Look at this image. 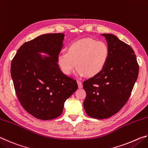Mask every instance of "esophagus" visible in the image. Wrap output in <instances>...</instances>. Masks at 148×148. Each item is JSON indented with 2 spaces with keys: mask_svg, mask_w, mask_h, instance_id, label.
<instances>
[{
  "mask_svg": "<svg viewBox=\"0 0 148 148\" xmlns=\"http://www.w3.org/2000/svg\"><path fill=\"white\" fill-rule=\"evenodd\" d=\"M77 85H78V87L79 89H81L83 87V85H82V83L80 81H77Z\"/></svg>",
  "mask_w": 148,
  "mask_h": 148,
  "instance_id": "34e87169",
  "label": "esophagus"
}]
</instances>
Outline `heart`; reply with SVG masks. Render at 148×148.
Wrapping results in <instances>:
<instances>
[{"label":"heart","instance_id":"b5f03b06","mask_svg":"<svg viewBox=\"0 0 148 148\" xmlns=\"http://www.w3.org/2000/svg\"><path fill=\"white\" fill-rule=\"evenodd\" d=\"M110 53L108 46L104 42L81 39L72 42L67 47L66 52L59 55L58 62L64 74H71L77 65L78 76L94 77L106 67Z\"/></svg>","mask_w":148,"mask_h":148}]
</instances>
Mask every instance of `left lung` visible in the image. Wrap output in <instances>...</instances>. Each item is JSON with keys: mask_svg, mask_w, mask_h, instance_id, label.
Masks as SVG:
<instances>
[{"mask_svg": "<svg viewBox=\"0 0 148 148\" xmlns=\"http://www.w3.org/2000/svg\"><path fill=\"white\" fill-rule=\"evenodd\" d=\"M110 49L106 66L96 76L84 82L85 111L95 119H106L121 110L131 96L138 75L134 50L112 34H102Z\"/></svg>", "mask_w": 148, "mask_h": 148, "instance_id": "1", "label": "left lung"}]
</instances>
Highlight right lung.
<instances>
[{
    "label": "right lung",
    "instance_id": "1",
    "mask_svg": "<svg viewBox=\"0 0 148 148\" xmlns=\"http://www.w3.org/2000/svg\"><path fill=\"white\" fill-rule=\"evenodd\" d=\"M64 36L62 33L40 35L22 45L12 59L11 76L17 98L37 119L59 117L65 101L77 89L76 80L62 73L57 63Z\"/></svg>",
    "mask_w": 148,
    "mask_h": 148
}]
</instances>
